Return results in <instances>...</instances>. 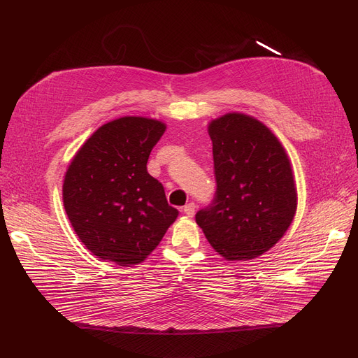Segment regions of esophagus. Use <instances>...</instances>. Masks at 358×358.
Masks as SVG:
<instances>
[{
	"label": "esophagus",
	"instance_id": "esophagus-1",
	"mask_svg": "<svg viewBox=\"0 0 358 358\" xmlns=\"http://www.w3.org/2000/svg\"><path fill=\"white\" fill-rule=\"evenodd\" d=\"M182 212L192 217L194 215V212H196V205L193 203V201H190V203H187V205L182 208Z\"/></svg>",
	"mask_w": 358,
	"mask_h": 358
}]
</instances>
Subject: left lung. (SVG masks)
<instances>
[{
    "mask_svg": "<svg viewBox=\"0 0 358 358\" xmlns=\"http://www.w3.org/2000/svg\"><path fill=\"white\" fill-rule=\"evenodd\" d=\"M209 136L216 192L196 222L225 259H255L281 240L297 208L288 157L266 126L244 114L213 120Z\"/></svg>",
    "mask_w": 358,
    "mask_h": 358,
    "instance_id": "1",
    "label": "left lung"
}]
</instances>
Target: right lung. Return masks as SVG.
Returning a JSON list of instances; mask_svg holds the SVG:
<instances>
[{"mask_svg":"<svg viewBox=\"0 0 358 358\" xmlns=\"http://www.w3.org/2000/svg\"><path fill=\"white\" fill-rule=\"evenodd\" d=\"M164 131L165 124L142 117L106 122L67 169L66 213L82 243L102 260L141 263L176 221L178 210L146 168Z\"/></svg>","mask_w":358,"mask_h":358,"instance_id":"right-lung-1","label":"right lung"}]
</instances>
